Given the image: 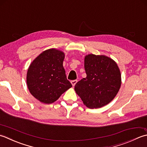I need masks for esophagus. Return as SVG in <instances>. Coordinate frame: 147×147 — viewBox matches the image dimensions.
<instances>
[{"instance_id":"obj_1","label":"esophagus","mask_w":147,"mask_h":147,"mask_svg":"<svg viewBox=\"0 0 147 147\" xmlns=\"http://www.w3.org/2000/svg\"><path fill=\"white\" fill-rule=\"evenodd\" d=\"M77 82V80H71V84H72L73 86H74L75 85H76Z\"/></svg>"}]
</instances>
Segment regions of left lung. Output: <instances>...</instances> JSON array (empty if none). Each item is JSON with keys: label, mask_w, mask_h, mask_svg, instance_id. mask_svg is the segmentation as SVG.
Listing matches in <instances>:
<instances>
[{"label": "left lung", "mask_w": 147, "mask_h": 147, "mask_svg": "<svg viewBox=\"0 0 147 147\" xmlns=\"http://www.w3.org/2000/svg\"><path fill=\"white\" fill-rule=\"evenodd\" d=\"M87 76L78 82L74 89L83 103L89 109L109 104L121 86V74L117 64L105 55L89 54L84 58Z\"/></svg>", "instance_id": "8db88e82"}]
</instances>
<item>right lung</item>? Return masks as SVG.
<instances>
[{
	"instance_id": "add662e5",
	"label": "right lung",
	"mask_w": 147,
	"mask_h": 147,
	"mask_svg": "<svg viewBox=\"0 0 147 147\" xmlns=\"http://www.w3.org/2000/svg\"><path fill=\"white\" fill-rule=\"evenodd\" d=\"M65 53L49 49L40 53L29 66L26 84L30 92L46 104L53 103L72 87L63 66Z\"/></svg>"
}]
</instances>
